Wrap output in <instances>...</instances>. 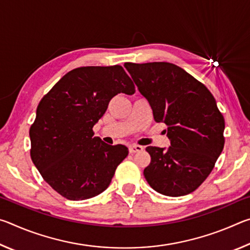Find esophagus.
Listing matches in <instances>:
<instances>
[{
  "label": "esophagus",
  "mask_w": 250,
  "mask_h": 250,
  "mask_svg": "<svg viewBox=\"0 0 250 250\" xmlns=\"http://www.w3.org/2000/svg\"><path fill=\"white\" fill-rule=\"evenodd\" d=\"M143 151V146L139 145H131L129 146V152L130 153H137V152Z\"/></svg>",
  "instance_id": "obj_1"
}]
</instances>
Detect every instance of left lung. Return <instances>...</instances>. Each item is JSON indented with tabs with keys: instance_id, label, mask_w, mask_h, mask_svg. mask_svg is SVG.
<instances>
[{
	"instance_id": "obj_1",
	"label": "left lung",
	"mask_w": 250,
	"mask_h": 250,
	"mask_svg": "<svg viewBox=\"0 0 250 250\" xmlns=\"http://www.w3.org/2000/svg\"><path fill=\"white\" fill-rule=\"evenodd\" d=\"M146 97L155 122L167 125L168 149L147 146L151 163L145 174L154 191L183 196L210 174L225 145V120L214 96L192 75L171 62H125Z\"/></svg>"
}]
</instances>
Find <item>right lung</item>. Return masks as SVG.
Returning a JSON list of instances; mask_svg holds the SVG:
<instances>
[{
    "label": "right lung",
    "mask_w": 250,
    "mask_h": 250,
    "mask_svg": "<svg viewBox=\"0 0 250 250\" xmlns=\"http://www.w3.org/2000/svg\"><path fill=\"white\" fill-rule=\"evenodd\" d=\"M134 83L120 65L70 70L40 101L29 129L31 158L58 194L83 201L103 193L129 151L94 138V125L118 94Z\"/></svg>",
    "instance_id": "obj_1"
}]
</instances>
